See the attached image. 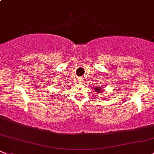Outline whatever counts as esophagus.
Wrapping results in <instances>:
<instances>
[{
    "label": "esophagus",
    "instance_id": "34e87169",
    "mask_svg": "<svg viewBox=\"0 0 154 154\" xmlns=\"http://www.w3.org/2000/svg\"><path fill=\"white\" fill-rule=\"evenodd\" d=\"M79 82H80V83H83V81L81 80V79H80V81H79Z\"/></svg>",
    "mask_w": 154,
    "mask_h": 154
}]
</instances>
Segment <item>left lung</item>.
Listing matches in <instances>:
<instances>
[{
	"mask_svg": "<svg viewBox=\"0 0 154 154\" xmlns=\"http://www.w3.org/2000/svg\"><path fill=\"white\" fill-rule=\"evenodd\" d=\"M93 88V90H95V92L97 94L99 93H102V92L104 90L103 87H101V86H97V87H92Z\"/></svg>",
	"mask_w": 154,
	"mask_h": 154,
	"instance_id": "left-lung-1",
	"label": "left lung"
}]
</instances>
